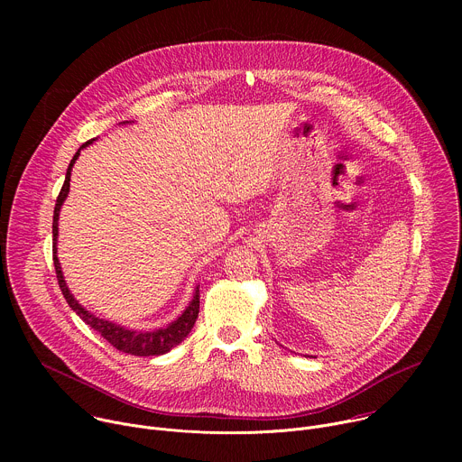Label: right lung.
Returning a JSON list of instances; mask_svg holds the SVG:
<instances>
[{
  "label": "right lung",
  "instance_id": "1",
  "mask_svg": "<svg viewBox=\"0 0 462 462\" xmlns=\"http://www.w3.org/2000/svg\"><path fill=\"white\" fill-rule=\"evenodd\" d=\"M120 124H129V122L125 120V122H120ZM93 143H95V139H91L86 144H82L79 148V152L75 153V157L71 159L68 173H65L63 186L60 189L58 199H56V207H54V216H52V261H54L58 285L61 289V294H63L65 301L69 303V307L91 328H95V331L104 340H107L115 349H118L122 353H127V355H135V356H159V355H166V353H170L175 346H179L191 333V328L195 325V319H197V316H199V285L193 289V296H191L188 307L182 310V314L179 318H175L171 323H168L164 327L148 328V331H144V328H129V327H124L120 323H115V321H109V319H104V318L93 314L82 303H79V300L69 291L68 283H65V278H63V273H61V265H60L58 255H56V252H58V248H56V245H58V219H60L61 205H63L65 199H68V195H69V182H71L73 166H75L77 159L80 157V152L84 148H88L89 144H93Z\"/></svg>",
  "mask_w": 462,
  "mask_h": 462
}]
</instances>
